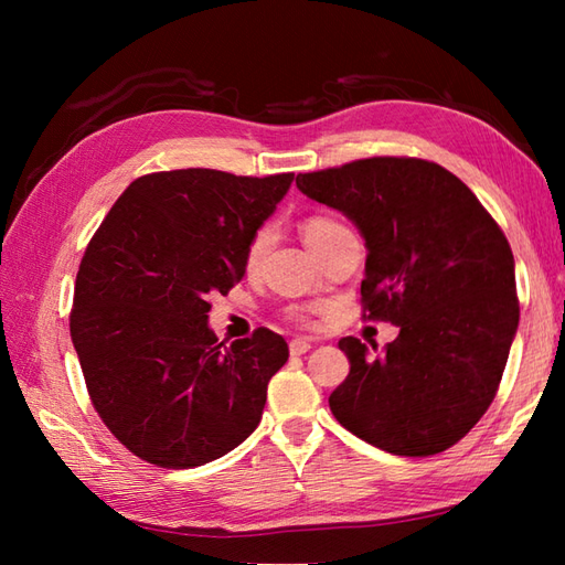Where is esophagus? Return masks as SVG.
I'll return each mask as SVG.
<instances>
[{
  "label": "esophagus",
  "mask_w": 565,
  "mask_h": 565,
  "mask_svg": "<svg viewBox=\"0 0 565 565\" xmlns=\"http://www.w3.org/2000/svg\"><path fill=\"white\" fill-rule=\"evenodd\" d=\"M310 340H306V338H296V340H291L289 342V350H291V354H296V356H301V354H306L308 350H310Z\"/></svg>",
  "instance_id": "1"
}]
</instances>
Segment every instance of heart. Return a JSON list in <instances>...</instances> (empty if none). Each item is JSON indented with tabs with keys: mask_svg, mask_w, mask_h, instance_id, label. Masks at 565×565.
Segmentation results:
<instances>
[{
	"mask_svg": "<svg viewBox=\"0 0 565 565\" xmlns=\"http://www.w3.org/2000/svg\"><path fill=\"white\" fill-rule=\"evenodd\" d=\"M338 225H340V223L328 218V215H310V218L303 223V237H306V243H310V239H316V237H320V235H326V233L334 231V227H338ZM267 239H269V231H259L255 237H252V243H249V247H247V259H249V262H255V259L262 255V249L267 247Z\"/></svg>",
	"mask_w": 565,
	"mask_h": 565,
	"instance_id": "1",
	"label": "heart"
}]
</instances>
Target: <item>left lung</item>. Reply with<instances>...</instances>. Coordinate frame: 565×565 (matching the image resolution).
Returning <instances> with one entry per match:
<instances>
[{
  "label": "left lung",
  "mask_w": 565,
  "mask_h": 565,
  "mask_svg": "<svg viewBox=\"0 0 565 565\" xmlns=\"http://www.w3.org/2000/svg\"><path fill=\"white\" fill-rule=\"evenodd\" d=\"M296 186L359 227L364 318L401 328L381 354L340 340L350 376L330 395L332 415L388 454L454 447L493 403L518 332L505 233L459 177L417 158L354 160Z\"/></svg>",
  "instance_id": "obj_1"
}]
</instances>
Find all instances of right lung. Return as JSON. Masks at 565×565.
Wrapping results in <instances>:
<instances>
[{
  "instance_id": "1",
  "label": "right lung",
  "mask_w": 565,
  "mask_h": 565,
  "mask_svg": "<svg viewBox=\"0 0 565 565\" xmlns=\"http://www.w3.org/2000/svg\"><path fill=\"white\" fill-rule=\"evenodd\" d=\"M294 174L138 177L84 252L70 334L94 411L142 461L194 468L257 429L289 344L267 328L231 347L209 296L245 276L247 247Z\"/></svg>"
}]
</instances>
